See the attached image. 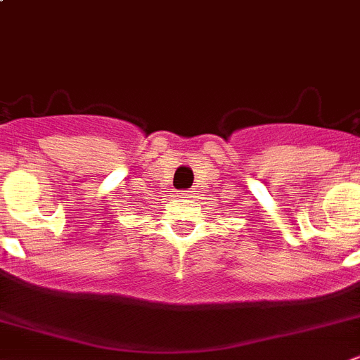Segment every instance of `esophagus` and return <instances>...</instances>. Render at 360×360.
<instances>
[{
  "label": "esophagus",
  "mask_w": 360,
  "mask_h": 360,
  "mask_svg": "<svg viewBox=\"0 0 360 360\" xmlns=\"http://www.w3.org/2000/svg\"><path fill=\"white\" fill-rule=\"evenodd\" d=\"M191 193H193V191H191V190H183V191H179V195L183 197V199H190Z\"/></svg>",
  "instance_id": "esophagus-1"
}]
</instances>
